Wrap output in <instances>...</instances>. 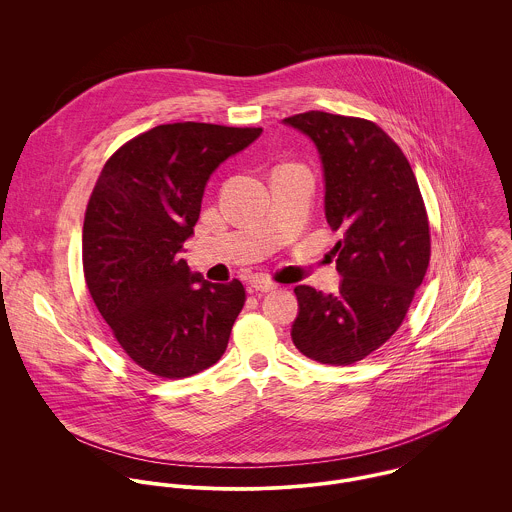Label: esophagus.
Masks as SVG:
<instances>
[{
	"mask_svg": "<svg viewBox=\"0 0 512 512\" xmlns=\"http://www.w3.org/2000/svg\"><path fill=\"white\" fill-rule=\"evenodd\" d=\"M250 288L256 290V292H274L278 288V284L264 278V276H256V278L250 280Z\"/></svg>",
	"mask_w": 512,
	"mask_h": 512,
	"instance_id": "1",
	"label": "esophagus"
}]
</instances>
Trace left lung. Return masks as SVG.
<instances>
[{"instance_id": "obj_1", "label": "left lung", "mask_w": 512, "mask_h": 512, "mask_svg": "<svg viewBox=\"0 0 512 512\" xmlns=\"http://www.w3.org/2000/svg\"><path fill=\"white\" fill-rule=\"evenodd\" d=\"M313 140L325 175V217L343 238L331 250L339 293L293 292V345L321 365L347 366L382 347L402 325L432 254L416 175L398 144L365 118L319 110L284 120Z\"/></svg>"}]
</instances>
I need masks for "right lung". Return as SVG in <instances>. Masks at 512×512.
<instances>
[{
    "mask_svg": "<svg viewBox=\"0 0 512 512\" xmlns=\"http://www.w3.org/2000/svg\"><path fill=\"white\" fill-rule=\"evenodd\" d=\"M260 134L155 126L118 147L98 175L82 226L84 280L118 345L155 376H193L226 351L246 290L191 274L181 254L211 173Z\"/></svg>",
    "mask_w": 512,
    "mask_h": 512,
    "instance_id": "right-lung-1",
    "label": "right lung"
}]
</instances>
